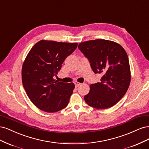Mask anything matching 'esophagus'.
Returning <instances> with one entry per match:
<instances>
[{
  "mask_svg": "<svg viewBox=\"0 0 149 149\" xmlns=\"http://www.w3.org/2000/svg\"><path fill=\"white\" fill-rule=\"evenodd\" d=\"M81 83H78V82H77V81H75V82H74V85H75V87H76V88L78 87L79 86L81 85Z\"/></svg>",
  "mask_w": 149,
  "mask_h": 149,
  "instance_id": "esophagus-1",
  "label": "esophagus"
}]
</instances>
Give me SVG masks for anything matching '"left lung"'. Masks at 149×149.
I'll return each instance as SVG.
<instances>
[{"label": "left lung", "mask_w": 149, "mask_h": 149, "mask_svg": "<svg viewBox=\"0 0 149 149\" xmlns=\"http://www.w3.org/2000/svg\"><path fill=\"white\" fill-rule=\"evenodd\" d=\"M78 48L94 73L102 74L100 83L90 85L89 93L84 96L86 102L96 109L114 106L127 92L130 82L127 53L119 44L103 39L81 43Z\"/></svg>", "instance_id": "8db88e82"}]
</instances>
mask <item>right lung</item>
<instances>
[{
    "mask_svg": "<svg viewBox=\"0 0 149 149\" xmlns=\"http://www.w3.org/2000/svg\"><path fill=\"white\" fill-rule=\"evenodd\" d=\"M77 46V43L43 40L26 56L22 70V83L30 101L40 110L55 112L68 104L74 83L58 82L54 76Z\"/></svg>",
    "mask_w": 149,
    "mask_h": 149,
    "instance_id": "right-lung-1",
    "label": "right lung"
}]
</instances>
